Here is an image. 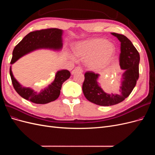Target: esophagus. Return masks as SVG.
<instances>
[{
    "label": "esophagus",
    "mask_w": 155,
    "mask_h": 155,
    "mask_svg": "<svg viewBox=\"0 0 155 155\" xmlns=\"http://www.w3.org/2000/svg\"><path fill=\"white\" fill-rule=\"evenodd\" d=\"M83 72V70L81 69V67H77L75 68L72 71V74H78V73H81Z\"/></svg>",
    "instance_id": "esophagus-1"
}]
</instances>
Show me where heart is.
Masks as SVG:
<instances>
[{"label": "heart", "mask_w": 155, "mask_h": 155, "mask_svg": "<svg viewBox=\"0 0 155 155\" xmlns=\"http://www.w3.org/2000/svg\"><path fill=\"white\" fill-rule=\"evenodd\" d=\"M78 57L85 59V66L91 70H100L109 65L116 53L115 46L102 37H92L74 46Z\"/></svg>", "instance_id": "obj_1"}]
</instances>
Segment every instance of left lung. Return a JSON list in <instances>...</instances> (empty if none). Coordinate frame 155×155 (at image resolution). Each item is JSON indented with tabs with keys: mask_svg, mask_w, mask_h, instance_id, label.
Wrapping results in <instances>:
<instances>
[{
	"mask_svg": "<svg viewBox=\"0 0 155 155\" xmlns=\"http://www.w3.org/2000/svg\"><path fill=\"white\" fill-rule=\"evenodd\" d=\"M121 43L119 58L120 68L124 70L121 76L120 89L116 94L104 92L98 83L100 75L93 72L85 74L83 92L87 99L101 106H110L118 104L127 97L134 88L139 78L140 54L127 37L124 35L111 33Z\"/></svg>",
	"mask_w": 155,
	"mask_h": 155,
	"instance_id": "8db88e82",
	"label": "left lung"
}]
</instances>
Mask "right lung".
<instances>
[{"mask_svg":"<svg viewBox=\"0 0 155 155\" xmlns=\"http://www.w3.org/2000/svg\"><path fill=\"white\" fill-rule=\"evenodd\" d=\"M63 31L58 28H50L32 31L26 35L13 49L11 64L28 54L37 50L48 49L61 51L63 48ZM13 86L22 97L37 104H46L57 100L60 95L63 83L70 77L67 70H61L56 72L54 80L39 92L30 87H23L14 77L10 68Z\"/></svg>","mask_w":155,"mask_h":155,"instance_id":"obj_1","label":"right lung"}]
</instances>
